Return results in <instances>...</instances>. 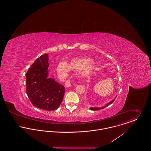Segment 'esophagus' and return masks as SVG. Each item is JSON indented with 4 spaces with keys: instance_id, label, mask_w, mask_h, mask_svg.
Returning a JSON list of instances; mask_svg holds the SVG:
<instances>
[{
    "instance_id": "34e87169",
    "label": "esophagus",
    "mask_w": 151,
    "mask_h": 151,
    "mask_svg": "<svg viewBox=\"0 0 151 151\" xmlns=\"http://www.w3.org/2000/svg\"><path fill=\"white\" fill-rule=\"evenodd\" d=\"M71 86V81L70 80H67L65 81V88L69 87V86Z\"/></svg>"
}]
</instances>
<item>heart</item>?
Listing matches in <instances>:
<instances>
[{
	"instance_id": "obj_1",
	"label": "heart",
	"mask_w": 151,
	"mask_h": 151,
	"mask_svg": "<svg viewBox=\"0 0 151 151\" xmlns=\"http://www.w3.org/2000/svg\"><path fill=\"white\" fill-rule=\"evenodd\" d=\"M91 62V61L86 58H75L68 64L62 61L56 65V70L59 75L63 77L67 75L70 70H81V74L86 76L89 74L92 70L93 65Z\"/></svg>"
}]
</instances>
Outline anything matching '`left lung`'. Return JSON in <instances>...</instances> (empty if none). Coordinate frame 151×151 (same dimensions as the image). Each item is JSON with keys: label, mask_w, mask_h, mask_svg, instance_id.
Segmentation results:
<instances>
[{"label": "left lung", "mask_w": 151, "mask_h": 151, "mask_svg": "<svg viewBox=\"0 0 151 151\" xmlns=\"http://www.w3.org/2000/svg\"><path fill=\"white\" fill-rule=\"evenodd\" d=\"M114 99H114L113 100H112L111 101H110V102H109L108 104H107L106 105H105V106H102V107H101V108H90L89 109H91V110H100V109H104V108H106V106H108L109 105H110V104H112L113 102H114Z\"/></svg>", "instance_id": "left-lung-1"}]
</instances>
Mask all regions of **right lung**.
I'll use <instances>...</instances> for the list:
<instances>
[{"label": "right lung", "mask_w": 151, "mask_h": 151, "mask_svg": "<svg viewBox=\"0 0 151 151\" xmlns=\"http://www.w3.org/2000/svg\"><path fill=\"white\" fill-rule=\"evenodd\" d=\"M49 58L44 54L28 70L26 76L27 94L37 108L51 111L59 108L63 101L65 88L52 78H48Z\"/></svg>", "instance_id": "obj_1"}]
</instances>
